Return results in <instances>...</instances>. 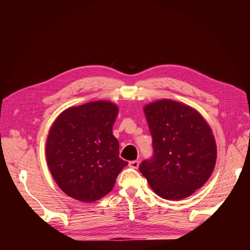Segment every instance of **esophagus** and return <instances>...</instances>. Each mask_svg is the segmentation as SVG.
Listing matches in <instances>:
<instances>
[{
  "mask_svg": "<svg viewBox=\"0 0 250 250\" xmlns=\"http://www.w3.org/2000/svg\"><path fill=\"white\" fill-rule=\"evenodd\" d=\"M140 166V162L139 161H131L129 162V167L133 168V169H138Z\"/></svg>",
  "mask_w": 250,
  "mask_h": 250,
  "instance_id": "1",
  "label": "esophagus"
}]
</instances>
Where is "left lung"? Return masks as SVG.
Masks as SVG:
<instances>
[{
	"mask_svg": "<svg viewBox=\"0 0 250 250\" xmlns=\"http://www.w3.org/2000/svg\"><path fill=\"white\" fill-rule=\"evenodd\" d=\"M144 111L153 154L141 163L140 172L162 198H186L206 184L214 170L213 132L197 111L176 101H156Z\"/></svg>",
	"mask_w": 250,
	"mask_h": 250,
	"instance_id": "1",
	"label": "left lung"
}]
</instances>
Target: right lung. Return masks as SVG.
<instances>
[{
  "label": "right lung",
  "instance_id": "1",
  "mask_svg": "<svg viewBox=\"0 0 250 250\" xmlns=\"http://www.w3.org/2000/svg\"><path fill=\"white\" fill-rule=\"evenodd\" d=\"M118 107L96 101L71 107L53 123L46 156L53 178L70 197L93 202L108 194L126 161L119 156L112 125Z\"/></svg>",
  "mask_w": 250,
  "mask_h": 250
}]
</instances>
